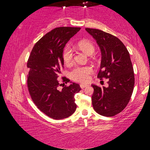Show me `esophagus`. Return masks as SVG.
<instances>
[{"instance_id": "obj_1", "label": "esophagus", "mask_w": 150, "mask_h": 150, "mask_svg": "<svg viewBox=\"0 0 150 150\" xmlns=\"http://www.w3.org/2000/svg\"><path fill=\"white\" fill-rule=\"evenodd\" d=\"M87 86H88V85H87V84H81L80 85V87L81 88H84L85 87H87Z\"/></svg>"}]
</instances>
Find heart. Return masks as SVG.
<instances>
[{
	"mask_svg": "<svg viewBox=\"0 0 150 150\" xmlns=\"http://www.w3.org/2000/svg\"><path fill=\"white\" fill-rule=\"evenodd\" d=\"M78 47L87 55L93 54L95 48L91 42L85 40H81L77 44ZM74 51L69 45H65L63 50V59L66 64H69L73 62ZM93 72V69L89 66L76 67L70 72V77L75 81L81 83H87L90 79V74Z\"/></svg>",
	"mask_w": 150,
	"mask_h": 150,
	"instance_id": "b5f03b06",
	"label": "heart"
}]
</instances>
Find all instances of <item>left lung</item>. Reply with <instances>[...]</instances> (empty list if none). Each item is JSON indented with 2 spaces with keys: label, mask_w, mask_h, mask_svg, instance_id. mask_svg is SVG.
Returning <instances> with one entry per match:
<instances>
[{
  "label": "left lung",
  "mask_w": 150,
  "mask_h": 150,
  "mask_svg": "<svg viewBox=\"0 0 150 150\" xmlns=\"http://www.w3.org/2000/svg\"><path fill=\"white\" fill-rule=\"evenodd\" d=\"M85 30L100 49L102 57L97 77L108 80L107 87L92 85L93 108L102 116H114L125 108L133 93L134 74L130 54L115 35L98 29Z\"/></svg>",
  "instance_id": "1"
}]
</instances>
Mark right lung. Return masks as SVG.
I'll return each mask as SVG.
<instances>
[{"label": "right lung", "mask_w": 150, "mask_h": 150, "mask_svg": "<svg viewBox=\"0 0 150 150\" xmlns=\"http://www.w3.org/2000/svg\"><path fill=\"white\" fill-rule=\"evenodd\" d=\"M81 28L59 27L47 33L36 42L28 60V88L39 110L55 120L72 115L77 108L75 95L81 91L79 84L71 83L58 90L57 78L63 68L62 54L65 44ZM63 82L70 80L63 77ZM64 84V83H63ZM65 85V84H64Z\"/></svg>", "instance_id": "1"}]
</instances>
